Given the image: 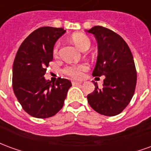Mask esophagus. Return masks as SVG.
<instances>
[{
  "instance_id": "obj_1",
  "label": "esophagus",
  "mask_w": 151,
  "mask_h": 151,
  "mask_svg": "<svg viewBox=\"0 0 151 151\" xmlns=\"http://www.w3.org/2000/svg\"><path fill=\"white\" fill-rule=\"evenodd\" d=\"M72 84H73V85H79V84H82V82H77V81H73Z\"/></svg>"
}]
</instances>
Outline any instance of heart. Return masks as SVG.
Masks as SVG:
<instances>
[{
  "mask_svg": "<svg viewBox=\"0 0 151 151\" xmlns=\"http://www.w3.org/2000/svg\"><path fill=\"white\" fill-rule=\"evenodd\" d=\"M72 41L75 43V45L82 51H85L89 48L91 45V40L86 35L82 34V33H76L72 35ZM60 43H57L55 44L53 47V55L56 56L58 54L59 51ZM88 65L85 63L82 64H78V65H67L63 69V73L65 75L69 76L73 78L78 79L81 78L83 76V73L88 69Z\"/></svg>",
  "mask_w": 151,
  "mask_h": 151,
  "instance_id": "obj_1",
  "label": "heart"
}]
</instances>
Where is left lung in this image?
Segmentation results:
<instances>
[{
  "mask_svg": "<svg viewBox=\"0 0 151 151\" xmlns=\"http://www.w3.org/2000/svg\"><path fill=\"white\" fill-rule=\"evenodd\" d=\"M86 31L94 35L98 43V58L92 75L105 76L103 88L93 81L95 91L87 95V100L98 113L113 116L126 108L134 95L137 71L133 55L122 37L108 28L95 26Z\"/></svg>",
  "mask_w": 151,
  "mask_h": 151,
  "instance_id": "left-lung-1",
  "label": "left lung"
}]
</instances>
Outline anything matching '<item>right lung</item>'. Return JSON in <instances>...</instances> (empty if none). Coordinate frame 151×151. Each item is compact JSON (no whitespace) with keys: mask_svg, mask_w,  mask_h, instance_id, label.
<instances>
[{"mask_svg":"<svg viewBox=\"0 0 151 151\" xmlns=\"http://www.w3.org/2000/svg\"><path fill=\"white\" fill-rule=\"evenodd\" d=\"M65 31L43 27L33 31L19 47L13 65V90L26 112L35 118L53 116L63 108L71 82L58 78H44L53 59L56 41Z\"/></svg>","mask_w":151,"mask_h":151,"instance_id":"right-lung-1","label":"right lung"}]
</instances>
